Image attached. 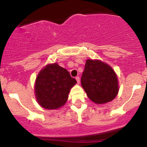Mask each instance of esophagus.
<instances>
[{"label": "esophagus", "instance_id": "esophagus-1", "mask_svg": "<svg viewBox=\"0 0 147 147\" xmlns=\"http://www.w3.org/2000/svg\"><path fill=\"white\" fill-rule=\"evenodd\" d=\"M75 79H76L77 82H78V84H80V77H76V78H75Z\"/></svg>", "mask_w": 147, "mask_h": 147}]
</instances>
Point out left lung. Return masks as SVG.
Segmentation results:
<instances>
[{
	"label": "left lung",
	"instance_id": "1",
	"mask_svg": "<svg viewBox=\"0 0 147 147\" xmlns=\"http://www.w3.org/2000/svg\"><path fill=\"white\" fill-rule=\"evenodd\" d=\"M81 84L87 97L97 105L111 102L119 92L116 72L110 65L100 60H86Z\"/></svg>",
	"mask_w": 147,
	"mask_h": 147
}]
</instances>
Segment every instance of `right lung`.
Listing matches in <instances>:
<instances>
[{"instance_id":"obj_1","label":"right lung","mask_w":147,"mask_h":147,"mask_svg":"<svg viewBox=\"0 0 147 147\" xmlns=\"http://www.w3.org/2000/svg\"><path fill=\"white\" fill-rule=\"evenodd\" d=\"M76 83L69 72L57 63L48 64L36 77L35 99L44 109H59L65 105L71 88Z\"/></svg>"}]
</instances>
